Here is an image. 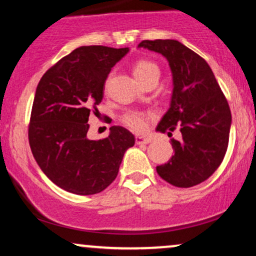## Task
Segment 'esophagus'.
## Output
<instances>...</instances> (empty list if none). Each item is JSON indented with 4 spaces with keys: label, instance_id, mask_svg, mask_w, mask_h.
I'll return each mask as SVG.
<instances>
[{
    "label": "esophagus",
    "instance_id": "1",
    "mask_svg": "<svg viewBox=\"0 0 256 256\" xmlns=\"http://www.w3.org/2000/svg\"><path fill=\"white\" fill-rule=\"evenodd\" d=\"M152 142V138L143 137V136H136V144H148Z\"/></svg>",
    "mask_w": 256,
    "mask_h": 256
}]
</instances>
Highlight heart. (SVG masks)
I'll list each match as a JSON object with an SVG mask.
<instances>
[{"mask_svg": "<svg viewBox=\"0 0 256 256\" xmlns=\"http://www.w3.org/2000/svg\"><path fill=\"white\" fill-rule=\"evenodd\" d=\"M158 67L154 62L148 60H140L134 64V74L138 80L142 82L146 78L150 77L152 74H158ZM146 114L140 112H128L122 116V122L126 126L131 130L140 132L146 128Z\"/></svg>", "mask_w": 256, "mask_h": 256, "instance_id": "b5f03b06", "label": "heart"}]
</instances>
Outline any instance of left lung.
Returning a JSON list of instances; mask_svg holds the SVG:
<instances>
[{
  "instance_id": "obj_1",
  "label": "left lung",
  "mask_w": 256,
  "mask_h": 256,
  "mask_svg": "<svg viewBox=\"0 0 256 256\" xmlns=\"http://www.w3.org/2000/svg\"><path fill=\"white\" fill-rule=\"evenodd\" d=\"M138 48L161 54L172 73L168 110L156 126L158 132L172 134L176 128L180 140L172 138L174 155L158 174L178 188L198 185L216 172L228 149L231 112L210 64L176 40H143Z\"/></svg>"
}]
</instances>
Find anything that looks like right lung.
I'll return each mask as SVG.
<instances>
[{"instance_id":"1","label":"right lung","mask_w":256,"mask_h":256,"mask_svg":"<svg viewBox=\"0 0 256 256\" xmlns=\"http://www.w3.org/2000/svg\"><path fill=\"white\" fill-rule=\"evenodd\" d=\"M128 48L79 46L44 73L32 106L28 140L37 165L55 185L94 195L113 183L134 136L112 126L107 138H88L90 110L104 98L108 74Z\"/></svg>"}]
</instances>
